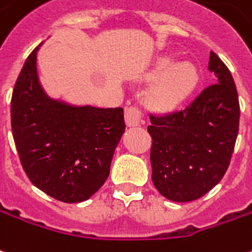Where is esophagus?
Listing matches in <instances>:
<instances>
[{
    "label": "esophagus",
    "mask_w": 252,
    "mask_h": 252,
    "mask_svg": "<svg viewBox=\"0 0 252 252\" xmlns=\"http://www.w3.org/2000/svg\"><path fill=\"white\" fill-rule=\"evenodd\" d=\"M126 123L128 126H138L144 123L143 110L138 106H129L126 109Z\"/></svg>",
    "instance_id": "34e87169"
}]
</instances>
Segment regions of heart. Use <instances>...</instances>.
I'll list each match as a JSON object with an SVG mask.
<instances>
[{
    "instance_id": "heart-1",
    "label": "heart",
    "mask_w": 252,
    "mask_h": 252,
    "mask_svg": "<svg viewBox=\"0 0 252 252\" xmlns=\"http://www.w3.org/2000/svg\"><path fill=\"white\" fill-rule=\"evenodd\" d=\"M150 77L159 79L151 90L150 99L157 108L172 110L187 98L198 83V71L191 63H177L172 59L161 60Z\"/></svg>"
}]
</instances>
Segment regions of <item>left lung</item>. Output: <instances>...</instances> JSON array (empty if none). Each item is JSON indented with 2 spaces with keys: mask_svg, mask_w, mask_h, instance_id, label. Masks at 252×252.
Returning <instances> with one entry per match:
<instances>
[{
  "mask_svg": "<svg viewBox=\"0 0 252 252\" xmlns=\"http://www.w3.org/2000/svg\"><path fill=\"white\" fill-rule=\"evenodd\" d=\"M209 71L216 82L186 109L150 114L151 179L173 202L199 199L224 177L235 150L240 105L228 66L210 52Z\"/></svg>",
  "mask_w": 252,
  "mask_h": 252,
  "instance_id": "left-lung-1",
  "label": "left lung"
}]
</instances>
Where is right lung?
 I'll use <instances>...</instances> for the list:
<instances>
[{
  "instance_id": "1",
  "label": "right lung",
  "mask_w": 252,
  "mask_h": 252,
  "mask_svg": "<svg viewBox=\"0 0 252 252\" xmlns=\"http://www.w3.org/2000/svg\"><path fill=\"white\" fill-rule=\"evenodd\" d=\"M28 56L10 101L16 150L30 181L65 203L89 199L103 186L126 131L123 108L71 106L40 87L36 52Z\"/></svg>"
}]
</instances>
